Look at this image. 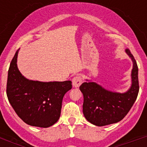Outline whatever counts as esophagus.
<instances>
[{
  "label": "esophagus",
  "instance_id": "obj_1",
  "mask_svg": "<svg viewBox=\"0 0 147 147\" xmlns=\"http://www.w3.org/2000/svg\"><path fill=\"white\" fill-rule=\"evenodd\" d=\"M82 77L80 75H76V76L74 77V79H73L72 80L73 85H74V87H75V88H78V87H80V85L82 83Z\"/></svg>",
  "mask_w": 147,
  "mask_h": 147
}]
</instances>
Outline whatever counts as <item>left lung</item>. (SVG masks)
<instances>
[{
	"mask_svg": "<svg viewBox=\"0 0 147 147\" xmlns=\"http://www.w3.org/2000/svg\"><path fill=\"white\" fill-rule=\"evenodd\" d=\"M126 52L133 62L132 86L124 93H113L95 82H84L80 89L84 96L83 113L85 119L96 126L109 125L120 121L129 113L136 102L138 91V68L129 49Z\"/></svg>",
	"mask_w": 147,
	"mask_h": 147,
	"instance_id": "1",
	"label": "left lung"
}]
</instances>
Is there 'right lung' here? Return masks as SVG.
<instances>
[{
  "instance_id": "right-lung-1",
  "label": "right lung",
  "mask_w": 147,
  "mask_h": 147,
  "mask_svg": "<svg viewBox=\"0 0 147 147\" xmlns=\"http://www.w3.org/2000/svg\"><path fill=\"white\" fill-rule=\"evenodd\" d=\"M18 49L8 71L6 95L17 115L28 125L49 127L59 119L64 95L71 81L42 82L26 79L17 65Z\"/></svg>"
}]
</instances>
